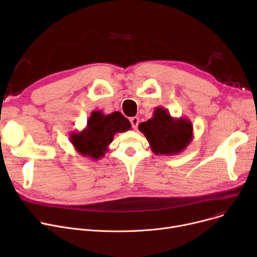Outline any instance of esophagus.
I'll list each match as a JSON object with an SVG mask.
<instances>
[{
  "instance_id": "esophagus-1",
  "label": "esophagus",
  "mask_w": 257,
  "mask_h": 257,
  "mask_svg": "<svg viewBox=\"0 0 257 257\" xmlns=\"http://www.w3.org/2000/svg\"><path fill=\"white\" fill-rule=\"evenodd\" d=\"M130 121H131V125H132V127H133V129H138V126H139V123H140V119H139V117H137V116H133V117H131V119H130Z\"/></svg>"
}]
</instances>
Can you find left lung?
I'll return each mask as SVG.
<instances>
[{"label":"left lung","instance_id":"8db88e82","mask_svg":"<svg viewBox=\"0 0 257 257\" xmlns=\"http://www.w3.org/2000/svg\"><path fill=\"white\" fill-rule=\"evenodd\" d=\"M149 142L151 150L158 155H177L193 141V124L186 117H173L168 109L158 106L153 116L139 125Z\"/></svg>","mask_w":257,"mask_h":257}]
</instances>
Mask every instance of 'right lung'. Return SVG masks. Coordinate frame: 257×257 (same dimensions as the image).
<instances>
[{"label":"right lung","mask_w":257,"mask_h":257,"mask_svg":"<svg viewBox=\"0 0 257 257\" xmlns=\"http://www.w3.org/2000/svg\"><path fill=\"white\" fill-rule=\"evenodd\" d=\"M130 128L129 119L118 111L104 114L102 110H93L86 127L80 132H72L70 140L80 155L98 160L107 153L114 134L126 132Z\"/></svg>","instance_id":"right-lung-1"}]
</instances>
